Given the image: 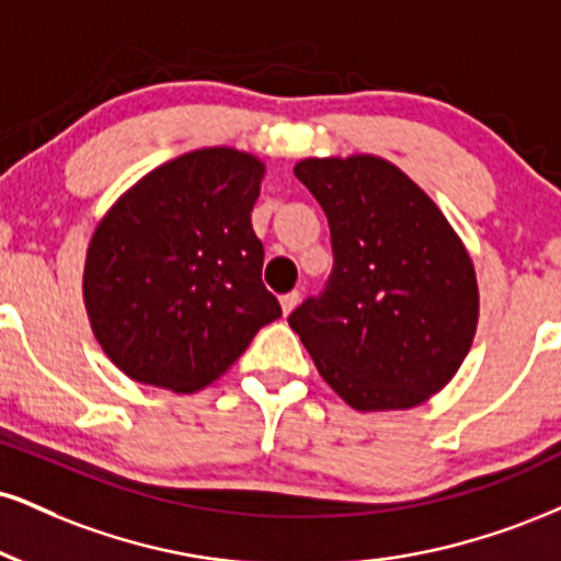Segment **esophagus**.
Instances as JSON below:
<instances>
[{"mask_svg":"<svg viewBox=\"0 0 561 561\" xmlns=\"http://www.w3.org/2000/svg\"><path fill=\"white\" fill-rule=\"evenodd\" d=\"M279 302H282V313L289 316V313H293L295 308H298V302H300V293H287V295H282Z\"/></svg>","mask_w":561,"mask_h":561,"instance_id":"1","label":"esophagus"}]
</instances>
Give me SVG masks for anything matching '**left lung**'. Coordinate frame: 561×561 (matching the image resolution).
<instances>
[{
    "instance_id": "8db88e82",
    "label": "left lung",
    "mask_w": 561,
    "mask_h": 561,
    "mask_svg": "<svg viewBox=\"0 0 561 561\" xmlns=\"http://www.w3.org/2000/svg\"><path fill=\"white\" fill-rule=\"evenodd\" d=\"M295 178L327 214L334 268L289 327L350 408H417L473 345L481 300L468 248L442 208L374 153L302 159Z\"/></svg>"
}]
</instances>
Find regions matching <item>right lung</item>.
Masks as SVG:
<instances>
[{"instance_id":"add662e5","label":"right lung","mask_w":561,"mask_h":561,"mask_svg":"<svg viewBox=\"0 0 561 561\" xmlns=\"http://www.w3.org/2000/svg\"><path fill=\"white\" fill-rule=\"evenodd\" d=\"M263 174L253 153L198 148L144 174L101 216L83 302L101 350L133 381L204 389L282 316L251 225Z\"/></svg>"}]
</instances>
